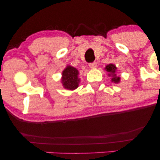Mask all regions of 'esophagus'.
Here are the masks:
<instances>
[{"instance_id":"1","label":"esophagus","mask_w":160,"mask_h":160,"mask_svg":"<svg viewBox=\"0 0 160 160\" xmlns=\"http://www.w3.org/2000/svg\"><path fill=\"white\" fill-rule=\"evenodd\" d=\"M89 68H90L95 69V68H97V64H96V62H92V63L89 64Z\"/></svg>"}]
</instances>
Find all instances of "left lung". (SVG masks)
Segmentation results:
<instances>
[{
  "mask_svg": "<svg viewBox=\"0 0 160 160\" xmlns=\"http://www.w3.org/2000/svg\"><path fill=\"white\" fill-rule=\"evenodd\" d=\"M117 68L113 64H108L104 68V70L108 73V76L111 78V82L113 83H119L120 82V78L117 75Z\"/></svg>",
  "mask_w": 160,
  "mask_h": 160,
  "instance_id": "left-lung-1",
  "label": "left lung"
}]
</instances>
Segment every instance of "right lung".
Returning <instances> with one entry per match:
<instances>
[{
    "label": "right lung",
    "instance_id": "obj_1",
    "mask_svg": "<svg viewBox=\"0 0 160 160\" xmlns=\"http://www.w3.org/2000/svg\"><path fill=\"white\" fill-rule=\"evenodd\" d=\"M61 82L65 89L68 90L76 89L80 82L78 70L71 65L66 66L65 68L62 71Z\"/></svg>",
    "mask_w": 160,
    "mask_h": 160
}]
</instances>
